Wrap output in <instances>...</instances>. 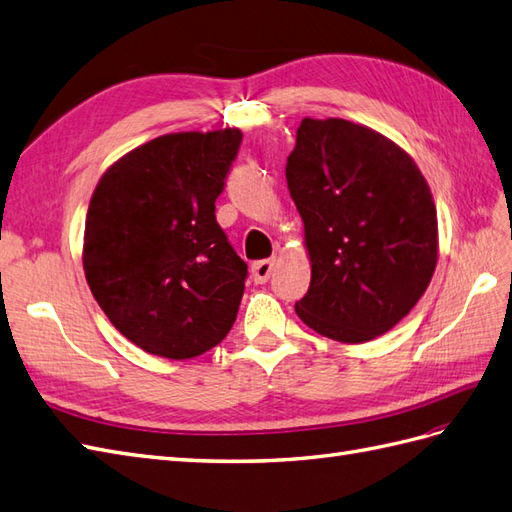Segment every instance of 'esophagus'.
<instances>
[{
  "label": "esophagus",
  "instance_id": "1",
  "mask_svg": "<svg viewBox=\"0 0 512 512\" xmlns=\"http://www.w3.org/2000/svg\"><path fill=\"white\" fill-rule=\"evenodd\" d=\"M272 270H274V261L261 259V261H255V264L251 266V277L255 283H266L270 279Z\"/></svg>",
  "mask_w": 512,
  "mask_h": 512
}]
</instances>
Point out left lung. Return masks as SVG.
<instances>
[{"instance_id": "8db88e82", "label": "left lung", "mask_w": 512, "mask_h": 512, "mask_svg": "<svg viewBox=\"0 0 512 512\" xmlns=\"http://www.w3.org/2000/svg\"><path fill=\"white\" fill-rule=\"evenodd\" d=\"M285 177L311 261L298 318L342 344L391 331L437 268V207L422 170L372 127L303 119Z\"/></svg>"}]
</instances>
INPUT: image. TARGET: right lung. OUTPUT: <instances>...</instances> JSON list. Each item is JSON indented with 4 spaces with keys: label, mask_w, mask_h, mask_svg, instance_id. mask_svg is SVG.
Returning <instances> with one entry per match:
<instances>
[{
    "label": "right lung",
    "mask_w": 512,
    "mask_h": 512,
    "mask_svg": "<svg viewBox=\"0 0 512 512\" xmlns=\"http://www.w3.org/2000/svg\"><path fill=\"white\" fill-rule=\"evenodd\" d=\"M240 129L179 131L119 157L88 205L84 274L103 313L149 355L192 359L227 337L246 264L216 222Z\"/></svg>",
    "instance_id": "right-lung-1"
}]
</instances>
